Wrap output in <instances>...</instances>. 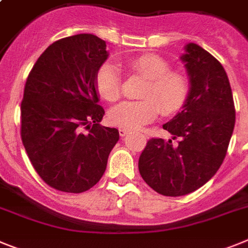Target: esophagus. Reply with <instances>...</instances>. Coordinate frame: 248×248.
Returning a JSON list of instances; mask_svg holds the SVG:
<instances>
[{
	"mask_svg": "<svg viewBox=\"0 0 248 248\" xmlns=\"http://www.w3.org/2000/svg\"><path fill=\"white\" fill-rule=\"evenodd\" d=\"M129 133V129L126 128H119V135L120 137H125L126 134Z\"/></svg>",
	"mask_w": 248,
	"mask_h": 248,
	"instance_id": "obj_1",
	"label": "esophagus"
}]
</instances>
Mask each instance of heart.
Returning <instances> with one entry per match:
<instances>
[{
    "label": "heart",
    "mask_w": 248,
    "mask_h": 248,
    "mask_svg": "<svg viewBox=\"0 0 248 248\" xmlns=\"http://www.w3.org/2000/svg\"><path fill=\"white\" fill-rule=\"evenodd\" d=\"M132 73L148 79L141 93L143 100L123 101L109 111L111 124L120 128L137 129L163 115H174L185 107L189 96V80L181 71L170 70L167 60L154 54L140 55L126 63ZM95 86L108 101L122 96L123 81L119 70L110 62L103 63L95 75Z\"/></svg>",
    "instance_id": "heart-1"
}]
</instances>
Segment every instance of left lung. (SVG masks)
Wrapping results in <instances>:
<instances>
[{
	"label": "left lung",
	"instance_id": "obj_1",
	"mask_svg": "<svg viewBox=\"0 0 248 248\" xmlns=\"http://www.w3.org/2000/svg\"><path fill=\"white\" fill-rule=\"evenodd\" d=\"M190 90L181 113L163 125L172 139L152 138L139 156V173L159 194L179 197L206 185L223 163L236 122L227 74L196 44L182 56Z\"/></svg>",
	"mask_w": 248,
	"mask_h": 248
}]
</instances>
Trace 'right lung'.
<instances>
[{
  "mask_svg": "<svg viewBox=\"0 0 248 248\" xmlns=\"http://www.w3.org/2000/svg\"><path fill=\"white\" fill-rule=\"evenodd\" d=\"M108 59L105 41L90 33L48 46L27 76L21 101V139L46 185L81 193L103 177L119 132L101 126L95 75Z\"/></svg>",
  "mask_w": 248,
  "mask_h": 248,
  "instance_id": "right-lung-1",
  "label": "right lung"
}]
</instances>
